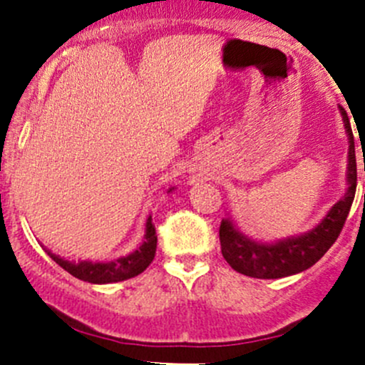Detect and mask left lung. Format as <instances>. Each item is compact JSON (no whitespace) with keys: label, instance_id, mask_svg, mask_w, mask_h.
<instances>
[{"label":"left lung","instance_id":"1","mask_svg":"<svg viewBox=\"0 0 365 365\" xmlns=\"http://www.w3.org/2000/svg\"><path fill=\"white\" fill-rule=\"evenodd\" d=\"M339 110H341L349 144L348 171H346L348 189H346L344 196L327 212V215L312 230L299 233V235L278 239L274 242L251 239L233 225L232 219H222L221 228H219L222 257L237 272L251 278H262V280L291 277V274L312 267L337 240L349 214L356 190L355 140H353L348 114L342 107H339Z\"/></svg>","mask_w":365,"mask_h":365}]
</instances>
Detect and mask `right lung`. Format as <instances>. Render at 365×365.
<instances>
[{"label": "right lung", "instance_id": "1", "mask_svg": "<svg viewBox=\"0 0 365 365\" xmlns=\"http://www.w3.org/2000/svg\"><path fill=\"white\" fill-rule=\"evenodd\" d=\"M173 189H169V192H173ZM155 251H157V230H155L153 221H151V215L146 219V233H144V240L140 242V246L137 250H133L132 253L125 255V257L114 258V260L108 262H93V260H66L60 255L51 253L49 250H46V253L56 262L62 269H66L69 274H73L78 280L88 282V284H115V282L128 280V278L137 277L148 265L153 262Z\"/></svg>", "mask_w": 365, "mask_h": 365}]
</instances>
